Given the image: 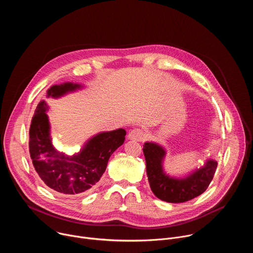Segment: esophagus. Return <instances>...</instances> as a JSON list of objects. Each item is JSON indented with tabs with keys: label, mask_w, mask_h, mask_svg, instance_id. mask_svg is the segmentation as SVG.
Wrapping results in <instances>:
<instances>
[{
	"label": "esophagus",
	"mask_w": 253,
	"mask_h": 253,
	"mask_svg": "<svg viewBox=\"0 0 253 253\" xmlns=\"http://www.w3.org/2000/svg\"><path fill=\"white\" fill-rule=\"evenodd\" d=\"M128 137H129V139L135 140V141H142V140H144V139L146 138L144 131L141 130V129H138V128L131 130L129 132V134H128Z\"/></svg>",
	"instance_id": "34e87169"
}]
</instances>
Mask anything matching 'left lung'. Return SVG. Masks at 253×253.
I'll return each instance as SVG.
<instances>
[{"instance_id":"left-lung-1","label":"left lung","mask_w":253,"mask_h":253,"mask_svg":"<svg viewBox=\"0 0 253 253\" xmlns=\"http://www.w3.org/2000/svg\"><path fill=\"white\" fill-rule=\"evenodd\" d=\"M146 160V172L150 188L156 197L170 203H181L202 194L212 181L217 162L208 160L200 168L184 179H174L164 174L162 159L164 149L157 144L147 142L143 148Z\"/></svg>"}]
</instances>
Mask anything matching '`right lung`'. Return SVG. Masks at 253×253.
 Returning a JSON list of instances; mask_svg holds the SVG:
<instances>
[{"instance_id":"right-lung-1","label":"right lung","mask_w":253,"mask_h":253,"mask_svg":"<svg viewBox=\"0 0 253 253\" xmlns=\"http://www.w3.org/2000/svg\"><path fill=\"white\" fill-rule=\"evenodd\" d=\"M79 87L72 83L55 85L47 94L48 97H59ZM46 110V103L40 102L31 121L29 151L34 168L43 182L59 193L70 196L85 193L100 180L110 156L124 143L126 131L118 129L100 133L86 144L79 154L65 157L52 146Z\"/></svg>"}]
</instances>
